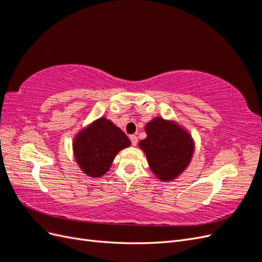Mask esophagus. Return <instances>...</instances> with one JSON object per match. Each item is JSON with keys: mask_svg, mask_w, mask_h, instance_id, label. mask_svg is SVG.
I'll return each mask as SVG.
<instances>
[{"mask_svg": "<svg viewBox=\"0 0 262 262\" xmlns=\"http://www.w3.org/2000/svg\"><path fill=\"white\" fill-rule=\"evenodd\" d=\"M130 140H131L132 145L136 146L138 144V137L137 136H130Z\"/></svg>", "mask_w": 262, "mask_h": 262, "instance_id": "esophagus-1", "label": "esophagus"}]
</instances>
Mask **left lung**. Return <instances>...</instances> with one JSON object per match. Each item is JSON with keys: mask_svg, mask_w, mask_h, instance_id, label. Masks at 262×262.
Segmentation results:
<instances>
[{"mask_svg": "<svg viewBox=\"0 0 262 262\" xmlns=\"http://www.w3.org/2000/svg\"><path fill=\"white\" fill-rule=\"evenodd\" d=\"M147 137L139 146L158 179L169 181L184 171L192 158L194 144L190 134L172 122L157 117L145 125Z\"/></svg>", "mask_w": 262, "mask_h": 262, "instance_id": "obj_1", "label": "left lung"}]
</instances>
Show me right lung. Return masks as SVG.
<instances>
[{
  "label": "right lung",
  "instance_id": "right-lung-1",
  "mask_svg": "<svg viewBox=\"0 0 262 262\" xmlns=\"http://www.w3.org/2000/svg\"><path fill=\"white\" fill-rule=\"evenodd\" d=\"M130 145L131 142L123 131L101 117L76 134L73 150L84 173L101 177L110 168L119 150Z\"/></svg>",
  "mask_w": 262,
  "mask_h": 262
}]
</instances>
